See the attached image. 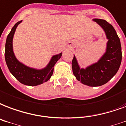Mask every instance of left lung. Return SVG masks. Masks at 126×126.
Instances as JSON below:
<instances>
[{
    "mask_svg": "<svg viewBox=\"0 0 126 126\" xmlns=\"http://www.w3.org/2000/svg\"><path fill=\"white\" fill-rule=\"evenodd\" d=\"M101 26L108 41L106 52L98 62L86 69L80 68L74 55L72 69L76 79L83 84L89 86H99L108 82L118 71L122 62V47L120 38L112 25L102 19H93Z\"/></svg>",
    "mask_w": 126,
    "mask_h": 126,
    "instance_id": "obj_1",
    "label": "left lung"
}]
</instances>
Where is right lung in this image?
Segmentation results:
<instances>
[{"instance_id": "obj_1", "label": "right lung", "mask_w": 126, "mask_h": 126, "mask_svg": "<svg viewBox=\"0 0 126 126\" xmlns=\"http://www.w3.org/2000/svg\"><path fill=\"white\" fill-rule=\"evenodd\" d=\"M21 20L14 25L8 35L5 45V61L10 72L21 83L28 86H37L49 80L53 73V67L62 55V53L55 55L45 68L36 69L28 67L18 61L13 51L12 41L14 33Z\"/></svg>"}]
</instances>
